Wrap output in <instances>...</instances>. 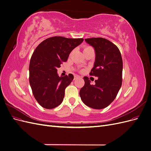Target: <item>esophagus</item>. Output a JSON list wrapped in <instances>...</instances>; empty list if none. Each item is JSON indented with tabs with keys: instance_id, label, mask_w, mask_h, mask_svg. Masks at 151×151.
Returning <instances> with one entry per match:
<instances>
[{
	"instance_id": "1",
	"label": "esophagus",
	"mask_w": 151,
	"mask_h": 151,
	"mask_svg": "<svg viewBox=\"0 0 151 151\" xmlns=\"http://www.w3.org/2000/svg\"><path fill=\"white\" fill-rule=\"evenodd\" d=\"M78 78H79V76H78L77 75H75L74 76V79H78Z\"/></svg>"
}]
</instances>
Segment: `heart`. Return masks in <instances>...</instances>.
I'll use <instances>...</instances> for the list:
<instances>
[{
	"label": "heart",
	"instance_id": "obj_1",
	"mask_svg": "<svg viewBox=\"0 0 151 151\" xmlns=\"http://www.w3.org/2000/svg\"><path fill=\"white\" fill-rule=\"evenodd\" d=\"M90 49H93V48L90 46H85L84 48V52L87 51V50H89Z\"/></svg>",
	"mask_w": 151,
	"mask_h": 151
}]
</instances>
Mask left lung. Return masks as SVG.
Instances as JSON below:
<instances>
[{
  "label": "left lung",
  "instance_id": "left-lung-1",
  "mask_svg": "<svg viewBox=\"0 0 151 151\" xmlns=\"http://www.w3.org/2000/svg\"><path fill=\"white\" fill-rule=\"evenodd\" d=\"M86 42L93 47L96 59L89 75L98 77L95 84L91 85L87 76L79 94L83 102L94 109H103L115 99L122 83L123 61L121 53L116 45L107 39L91 38ZM93 78L91 77L90 79Z\"/></svg>",
  "mask_w": 151,
  "mask_h": 151
}]
</instances>
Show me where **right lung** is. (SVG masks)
I'll list each match as a JSON object with an SVG mask.
<instances>
[{
	"label": "right lung",
	"mask_w": 151,
	"mask_h": 151,
	"mask_svg": "<svg viewBox=\"0 0 151 151\" xmlns=\"http://www.w3.org/2000/svg\"><path fill=\"white\" fill-rule=\"evenodd\" d=\"M83 41V38L54 36L43 41L35 50L29 63V81L34 97L42 107L52 109L63 101L65 89L74 76L59 77L57 68Z\"/></svg>",
	"instance_id": "right-lung-1"
}]
</instances>
